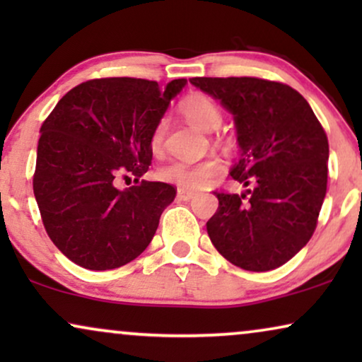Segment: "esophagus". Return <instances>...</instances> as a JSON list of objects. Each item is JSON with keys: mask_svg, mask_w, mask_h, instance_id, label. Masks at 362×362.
<instances>
[{"mask_svg": "<svg viewBox=\"0 0 362 362\" xmlns=\"http://www.w3.org/2000/svg\"><path fill=\"white\" fill-rule=\"evenodd\" d=\"M192 197H194V192L189 191V189H186V187H180V189H177V199L191 201Z\"/></svg>", "mask_w": 362, "mask_h": 362, "instance_id": "obj_1", "label": "esophagus"}]
</instances>
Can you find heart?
<instances>
[{
  "mask_svg": "<svg viewBox=\"0 0 362 362\" xmlns=\"http://www.w3.org/2000/svg\"><path fill=\"white\" fill-rule=\"evenodd\" d=\"M181 110L185 117L192 125L199 128L202 132H212L221 127L222 113L214 100L204 95H191L181 103ZM168 122L166 118H161L156 123L155 130L151 133V148L153 151H158L165 141ZM222 171V163L217 158H204L199 161L189 160H175L168 165L161 166L158 175L161 180L176 182L181 187L187 189H202L209 185V181L216 175Z\"/></svg>",
  "mask_w": 362,
  "mask_h": 362,
  "instance_id": "b5f03b06",
  "label": "heart"
}]
</instances>
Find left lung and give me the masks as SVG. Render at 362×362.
<instances>
[{
	"mask_svg": "<svg viewBox=\"0 0 362 362\" xmlns=\"http://www.w3.org/2000/svg\"><path fill=\"white\" fill-rule=\"evenodd\" d=\"M192 86L234 117L240 158L230 176L242 194L216 192L207 221L217 252L237 267L267 272L313 235L328 182V138L310 103L285 83L255 77H194Z\"/></svg>",
	"mask_w": 362,
	"mask_h": 362,
	"instance_id": "8db88e82",
	"label": "left lung"
}]
</instances>
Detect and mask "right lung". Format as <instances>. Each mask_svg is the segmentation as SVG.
Segmentation results:
<instances>
[{"instance_id": "obj_1", "label": "right lung", "mask_w": 362, "mask_h": 362, "mask_svg": "<svg viewBox=\"0 0 362 362\" xmlns=\"http://www.w3.org/2000/svg\"><path fill=\"white\" fill-rule=\"evenodd\" d=\"M186 83L95 78L69 90L42 123L34 196L47 235L74 264L118 269L150 245L176 189L143 180L118 190L115 180L148 171L151 133Z\"/></svg>"}]
</instances>
